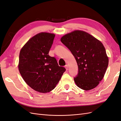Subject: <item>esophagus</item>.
Returning <instances> with one entry per match:
<instances>
[{
	"instance_id": "esophagus-1",
	"label": "esophagus",
	"mask_w": 121,
	"mask_h": 121,
	"mask_svg": "<svg viewBox=\"0 0 121 121\" xmlns=\"http://www.w3.org/2000/svg\"><path fill=\"white\" fill-rule=\"evenodd\" d=\"M65 69H66V70H67V71H68V65H65Z\"/></svg>"
}]
</instances>
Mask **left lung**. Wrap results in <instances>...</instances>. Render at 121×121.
Here are the masks:
<instances>
[{
    "label": "left lung",
    "instance_id": "1",
    "mask_svg": "<svg viewBox=\"0 0 121 121\" xmlns=\"http://www.w3.org/2000/svg\"><path fill=\"white\" fill-rule=\"evenodd\" d=\"M60 41L71 51L77 63L78 73L74 78L77 86L85 90L94 88L103 79L108 64L102 43L79 30L65 35Z\"/></svg>",
    "mask_w": 121,
    "mask_h": 121
}]
</instances>
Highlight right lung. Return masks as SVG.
Instances as JSON below:
<instances>
[{
    "label": "right lung",
    "mask_w": 121,
    "mask_h": 121,
    "mask_svg": "<svg viewBox=\"0 0 121 121\" xmlns=\"http://www.w3.org/2000/svg\"><path fill=\"white\" fill-rule=\"evenodd\" d=\"M54 37L53 34L40 33L29 40L20 52L18 67L22 77L33 89L41 93L52 90L66 70L48 54Z\"/></svg>",
    "instance_id": "right-lung-1"
}]
</instances>
